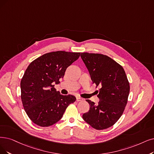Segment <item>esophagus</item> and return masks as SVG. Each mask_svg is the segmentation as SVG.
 Masks as SVG:
<instances>
[{
	"mask_svg": "<svg viewBox=\"0 0 154 154\" xmlns=\"http://www.w3.org/2000/svg\"><path fill=\"white\" fill-rule=\"evenodd\" d=\"M83 100V99L82 98H81L80 97H76V101L77 102H79V101H82Z\"/></svg>",
	"mask_w": 154,
	"mask_h": 154,
	"instance_id": "34e87169",
	"label": "esophagus"
}]
</instances>
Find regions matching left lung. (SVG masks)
Instances as JSON below:
<instances>
[{
    "instance_id": "1",
    "label": "left lung",
    "mask_w": 154,
    "mask_h": 154,
    "mask_svg": "<svg viewBox=\"0 0 154 154\" xmlns=\"http://www.w3.org/2000/svg\"><path fill=\"white\" fill-rule=\"evenodd\" d=\"M81 57L87 66L93 83L101 87L97 105L90 100V109L83 119L96 130L113 126L121 118L128 102L130 83L119 64L106 55L83 52Z\"/></svg>"
}]
</instances>
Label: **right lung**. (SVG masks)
<instances>
[{"mask_svg": "<svg viewBox=\"0 0 154 154\" xmlns=\"http://www.w3.org/2000/svg\"><path fill=\"white\" fill-rule=\"evenodd\" d=\"M80 52L56 51L45 54L28 66L21 80V98L24 110L35 125L48 127L58 122L70 103L71 95H60L54 88L64 76L67 67Z\"/></svg>", "mask_w": 154, "mask_h": 154, "instance_id": "add662e5", "label": "right lung"}]
</instances>
